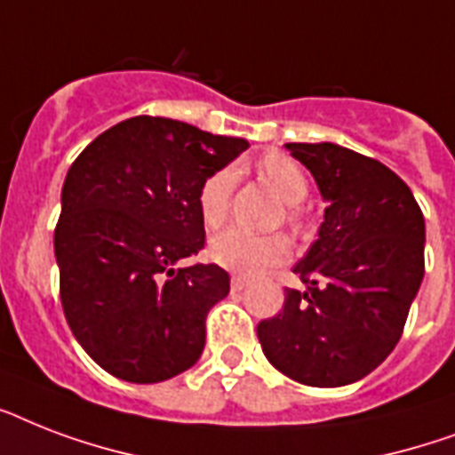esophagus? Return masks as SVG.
Segmentation results:
<instances>
[{
    "instance_id": "1",
    "label": "esophagus",
    "mask_w": 455,
    "mask_h": 455,
    "mask_svg": "<svg viewBox=\"0 0 455 455\" xmlns=\"http://www.w3.org/2000/svg\"><path fill=\"white\" fill-rule=\"evenodd\" d=\"M245 285H248V278L245 276H241V274H234V276H231V291L234 292H241Z\"/></svg>"
}]
</instances>
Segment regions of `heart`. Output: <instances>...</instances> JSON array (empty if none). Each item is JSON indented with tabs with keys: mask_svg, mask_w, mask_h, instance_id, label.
Instances as JSON below:
<instances>
[{
	"mask_svg": "<svg viewBox=\"0 0 455 455\" xmlns=\"http://www.w3.org/2000/svg\"><path fill=\"white\" fill-rule=\"evenodd\" d=\"M259 174L288 205L302 203L309 191V184H307V177L299 170V164L283 153H267L259 160ZM234 186L235 172L231 167L217 170L203 181L198 191V210L207 228H217L227 220ZM288 221L291 224L299 221V212L295 207L288 210ZM288 255H291V241L285 235L252 234V231L238 227L221 231L210 243V257L214 262L231 271H238V274H245V276H257L271 267H278L288 259Z\"/></svg>",
	"mask_w": 455,
	"mask_h": 455,
	"instance_id": "b5f03b06",
	"label": "heart"
}]
</instances>
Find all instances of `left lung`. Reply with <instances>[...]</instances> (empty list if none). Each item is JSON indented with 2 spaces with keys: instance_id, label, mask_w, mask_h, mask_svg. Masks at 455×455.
<instances>
[{
  "instance_id": "8db88e82",
  "label": "left lung",
  "mask_w": 455,
  "mask_h": 455,
  "mask_svg": "<svg viewBox=\"0 0 455 455\" xmlns=\"http://www.w3.org/2000/svg\"><path fill=\"white\" fill-rule=\"evenodd\" d=\"M325 200L295 267L304 291L257 325L264 356L309 387L366 378L395 349L425 274V220L403 179L338 144H288Z\"/></svg>"
}]
</instances>
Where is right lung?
Segmentation results:
<instances>
[{"label":"right lung","mask_w":455,"mask_h":455,"mask_svg":"<svg viewBox=\"0 0 455 455\" xmlns=\"http://www.w3.org/2000/svg\"><path fill=\"white\" fill-rule=\"evenodd\" d=\"M248 148L170 117L117 123L75 157L60 193L53 252L75 339L120 380L151 385L191 368L205 318L231 278L179 259L205 248L203 181Z\"/></svg>","instance_id":"obj_1"}]
</instances>
